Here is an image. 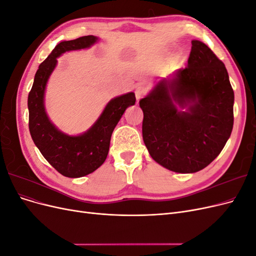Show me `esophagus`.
<instances>
[{"instance_id":"obj_1","label":"esophagus","mask_w":256,"mask_h":256,"mask_svg":"<svg viewBox=\"0 0 256 256\" xmlns=\"http://www.w3.org/2000/svg\"><path fill=\"white\" fill-rule=\"evenodd\" d=\"M136 100L138 102L145 94H146V88L145 86H143V85H138V86L136 88Z\"/></svg>"}]
</instances>
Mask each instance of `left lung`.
Masks as SVG:
<instances>
[{"mask_svg":"<svg viewBox=\"0 0 256 256\" xmlns=\"http://www.w3.org/2000/svg\"><path fill=\"white\" fill-rule=\"evenodd\" d=\"M188 65L140 100L143 141L152 158L176 173H196L223 150L234 124V90L226 66L192 40ZM178 104L186 112H180Z\"/></svg>","mask_w":256,"mask_h":256,"instance_id":"obj_1","label":"left lung"}]
</instances>
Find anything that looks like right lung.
Instances as JSON below:
<instances>
[{"instance_id": "add662e5", "label": "right lung", "mask_w": 256, "mask_h": 256, "mask_svg": "<svg viewBox=\"0 0 256 256\" xmlns=\"http://www.w3.org/2000/svg\"><path fill=\"white\" fill-rule=\"evenodd\" d=\"M97 40L96 36L88 35L56 44L38 67L28 98V128L35 145L58 173L70 178L90 174L104 164L115 126L127 108L136 104L134 92L113 98L94 125L80 136L62 132L50 122L44 98L48 79L58 63L56 58L67 51L90 48Z\"/></svg>"}]
</instances>
